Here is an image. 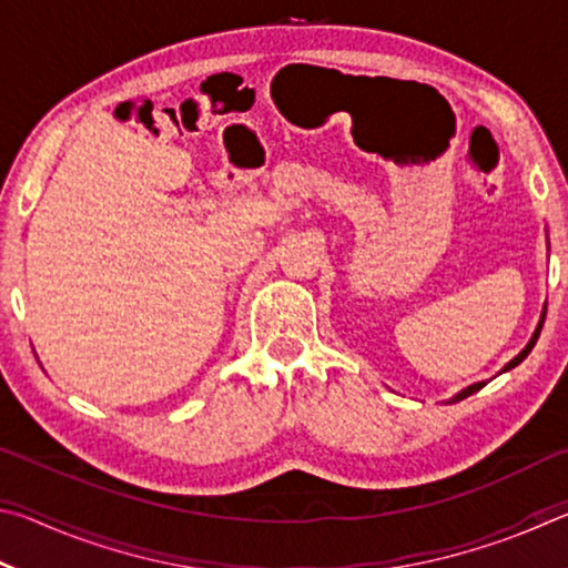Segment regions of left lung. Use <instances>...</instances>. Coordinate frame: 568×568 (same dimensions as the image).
Instances as JSON below:
<instances>
[{"mask_svg": "<svg viewBox=\"0 0 568 568\" xmlns=\"http://www.w3.org/2000/svg\"><path fill=\"white\" fill-rule=\"evenodd\" d=\"M544 321H546V305H544V311H541V318H538V325H536V331H534V335H531V341H528V343H526V348H524L521 353H518V355H516V358H511V361H508V363L504 365V368H501V371H498V373H506V371H511V368H516V365H518V363H521V361L526 358V355H528V353H531V348H534V345H536V341H538V335H541V328H544ZM484 386H486V381L470 383V386H468V388H464V390H458L454 398H448V403H458V400H464V398H468V396H474V393H476V390H480V388H484Z\"/></svg>", "mask_w": 568, "mask_h": 568, "instance_id": "left-lung-1", "label": "left lung"}]
</instances>
